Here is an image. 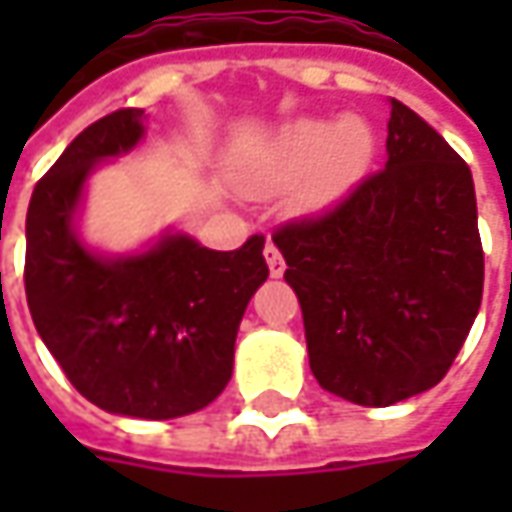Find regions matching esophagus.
Listing matches in <instances>:
<instances>
[{"mask_svg":"<svg viewBox=\"0 0 512 512\" xmlns=\"http://www.w3.org/2000/svg\"><path fill=\"white\" fill-rule=\"evenodd\" d=\"M265 262H267V270H270V276H273V279H279V276L285 273V259H282L279 247L273 245V242H267L265 245Z\"/></svg>","mask_w":512,"mask_h":512,"instance_id":"1","label":"esophagus"}]
</instances>
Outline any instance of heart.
Wrapping results in <instances>:
<instances>
[{
    "mask_svg": "<svg viewBox=\"0 0 512 512\" xmlns=\"http://www.w3.org/2000/svg\"><path fill=\"white\" fill-rule=\"evenodd\" d=\"M376 153V136L367 119L344 113L336 122L302 116L276 130L242 170L253 190L290 185L293 205L302 213H322L339 205L359 185Z\"/></svg>",
    "mask_w": 512,
    "mask_h": 512,
    "instance_id": "1",
    "label": "heart"
}]
</instances>
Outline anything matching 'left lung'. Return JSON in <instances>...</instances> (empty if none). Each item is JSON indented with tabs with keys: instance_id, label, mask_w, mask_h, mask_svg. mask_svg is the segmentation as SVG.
I'll return each instance as SVG.
<instances>
[{
	"instance_id": "1",
	"label": "left lung",
	"mask_w": 512,
	"mask_h": 512,
	"mask_svg": "<svg viewBox=\"0 0 512 512\" xmlns=\"http://www.w3.org/2000/svg\"><path fill=\"white\" fill-rule=\"evenodd\" d=\"M273 245L327 393L390 407L442 382L482 305L484 253L473 173L419 113L390 99L384 170Z\"/></svg>"
}]
</instances>
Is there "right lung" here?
Wrapping results in <instances>:
<instances>
[{
    "label": "right lung",
    "mask_w": 512,
    "mask_h": 512,
    "mask_svg": "<svg viewBox=\"0 0 512 512\" xmlns=\"http://www.w3.org/2000/svg\"><path fill=\"white\" fill-rule=\"evenodd\" d=\"M148 113L125 108L85 128L33 187L25 293L42 342L96 407L130 419H179L230 382L247 302L265 285V239L207 250L162 230L108 253L79 233L88 179L145 139Z\"/></svg>",
    "instance_id": "obj_1"
}]
</instances>
